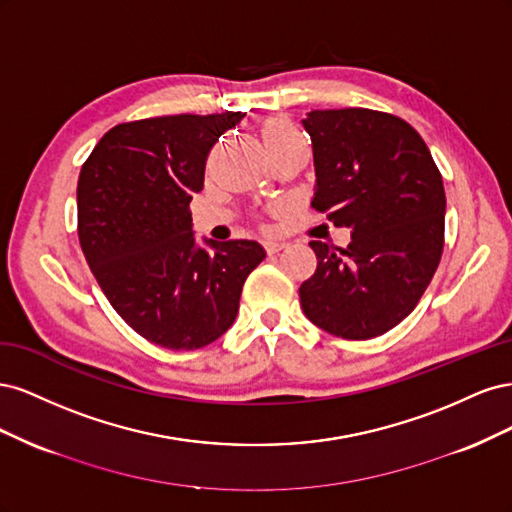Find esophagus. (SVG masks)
I'll list each match as a JSON object with an SVG mask.
<instances>
[{
    "instance_id": "esophagus-1",
    "label": "esophagus",
    "mask_w": 512,
    "mask_h": 512,
    "mask_svg": "<svg viewBox=\"0 0 512 512\" xmlns=\"http://www.w3.org/2000/svg\"><path fill=\"white\" fill-rule=\"evenodd\" d=\"M286 247V243L284 241H277V239H269L267 243H265V250L269 252V254H277V252H282Z\"/></svg>"
}]
</instances>
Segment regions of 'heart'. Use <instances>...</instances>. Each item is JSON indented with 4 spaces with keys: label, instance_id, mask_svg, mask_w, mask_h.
<instances>
[{
    "label": "heart",
    "instance_id": "heart-1",
    "mask_svg": "<svg viewBox=\"0 0 512 512\" xmlns=\"http://www.w3.org/2000/svg\"><path fill=\"white\" fill-rule=\"evenodd\" d=\"M301 132L294 128V123L284 119V117H273L269 119L265 126H262V138H265V145L275 147L292 141V138H299Z\"/></svg>",
    "mask_w": 512,
    "mask_h": 512
}]
</instances>
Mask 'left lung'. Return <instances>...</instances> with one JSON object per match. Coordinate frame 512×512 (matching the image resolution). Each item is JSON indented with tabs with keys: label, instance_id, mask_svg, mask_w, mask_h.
<instances>
[{
	"label": "left lung",
	"instance_id": "1",
	"mask_svg": "<svg viewBox=\"0 0 512 512\" xmlns=\"http://www.w3.org/2000/svg\"><path fill=\"white\" fill-rule=\"evenodd\" d=\"M303 126L314 145L312 207L350 228L352 241L309 243L318 267L299 288L301 307L335 337H378L412 312L440 265L442 175L421 134L397 115L329 108Z\"/></svg>",
	"mask_w": 512,
	"mask_h": 512
}]
</instances>
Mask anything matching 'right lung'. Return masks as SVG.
<instances>
[{"instance_id":"1","label":"right lung","mask_w":512,"mask_h":512,"mask_svg":"<svg viewBox=\"0 0 512 512\" xmlns=\"http://www.w3.org/2000/svg\"><path fill=\"white\" fill-rule=\"evenodd\" d=\"M243 113L119 123L85 160L76 207L87 265L115 312L147 342L196 350L224 335L260 243L194 241L192 196L220 136Z\"/></svg>"}]
</instances>
